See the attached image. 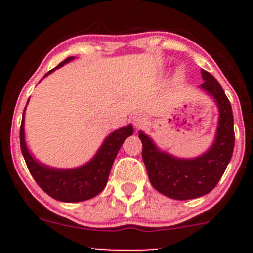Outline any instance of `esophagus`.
Listing matches in <instances>:
<instances>
[{
  "label": "esophagus",
  "instance_id": "1",
  "mask_svg": "<svg viewBox=\"0 0 253 253\" xmlns=\"http://www.w3.org/2000/svg\"><path fill=\"white\" fill-rule=\"evenodd\" d=\"M145 122H147V117H145L144 114H136L133 116V125L137 127V128H139V127L144 126Z\"/></svg>",
  "mask_w": 253,
  "mask_h": 253
}]
</instances>
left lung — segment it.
Returning a JSON list of instances; mask_svg holds the SVG:
<instances>
[{
    "instance_id": "1",
    "label": "left lung",
    "mask_w": 253,
    "mask_h": 253,
    "mask_svg": "<svg viewBox=\"0 0 253 253\" xmlns=\"http://www.w3.org/2000/svg\"><path fill=\"white\" fill-rule=\"evenodd\" d=\"M205 79L201 88L215 99L219 108V125L211 149L195 159H177L160 152L152 139L139 132L142 158L150 183L157 191L174 200H192L211 192L223 176L231 159L235 144L234 116L230 101L213 76L202 70Z\"/></svg>"
}]
</instances>
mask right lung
<instances>
[{
	"label": "right lung",
	"instance_id": "right-lung-1",
	"mask_svg": "<svg viewBox=\"0 0 253 253\" xmlns=\"http://www.w3.org/2000/svg\"><path fill=\"white\" fill-rule=\"evenodd\" d=\"M73 58H75L73 56L67 57L55 68L61 67ZM53 70L48 71L45 77L50 75ZM132 133H133V128L131 125L112 132L105 139L95 157L83 167L71 170L52 169V168L38 163L30 155L24 141V112H23L19 133L20 149H22V154L30 174L40 186V188L45 191L50 197L62 201V202H82V201L95 197L104 190L117 152L125 139Z\"/></svg>",
	"mask_w": 253,
	"mask_h": 253
}]
</instances>
